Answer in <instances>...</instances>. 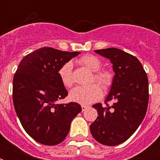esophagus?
<instances>
[{"label":"esophagus","instance_id":"esophagus-1","mask_svg":"<svg viewBox=\"0 0 160 160\" xmlns=\"http://www.w3.org/2000/svg\"><path fill=\"white\" fill-rule=\"evenodd\" d=\"M87 108H88L87 105H81V109H82V111H85V109H87Z\"/></svg>","mask_w":160,"mask_h":160}]
</instances>
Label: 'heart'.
<instances>
[{
	"mask_svg": "<svg viewBox=\"0 0 160 160\" xmlns=\"http://www.w3.org/2000/svg\"><path fill=\"white\" fill-rule=\"evenodd\" d=\"M78 63L84 65L93 71L92 80L100 83L103 87L108 88L112 84V75L106 70H100L101 68V60L95 55H85L77 60ZM73 65L70 61L65 62L58 70L60 81L65 87H70L73 85L72 79ZM102 88L99 84L94 83L86 86H77L70 90V99L74 102L81 105H90L95 102L102 96Z\"/></svg>",
	"mask_w": 160,
	"mask_h": 160,
	"instance_id": "1",
	"label": "heart"
}]
</instances>
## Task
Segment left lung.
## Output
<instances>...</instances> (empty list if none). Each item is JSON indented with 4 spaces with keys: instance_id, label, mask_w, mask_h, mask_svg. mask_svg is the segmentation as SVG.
Masks as SVG:
<instances>
[{
    "instance_id": "8db88e82",
    "label": "left lung",
    "mask_w": 160,
    "mask_h": 160,
    "mask_svg": "<svg viewBox=\"0 0 160 160\" xmlns=\"http://www.w3.org/2000/svg\"><path fill=\"white\" fill-rule=\"evenodd\" d=\"M109 59L115 75L105 100L106 106L93 105L99 116L90 124L94 139L108 146L124 143L144 119L149 102V81L143 65L135 56L117 48L95 51ZM112 101L111 106L108 105Z\"/></svg>"
}]
</instances>
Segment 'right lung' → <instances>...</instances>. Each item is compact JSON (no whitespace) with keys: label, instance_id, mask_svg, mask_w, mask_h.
<instances>
[{"label":"right lung","instance_id":"right-lung-1","mask_svg":"<svg viewBox=\"0 0 160 160\" xmlns=\"http://www.w3.org/2000/svg\"><path fill=\"white\" fill-rule=\"evenodd\" d=\"M80 53L42 47L26 55L14 75L16 113L26 133L41 144L61 143L72 119L82 110L78 103H56L68 95L58 70Z\"/></svg>","mask_w":160,"mask_h":160}]
</instances>
